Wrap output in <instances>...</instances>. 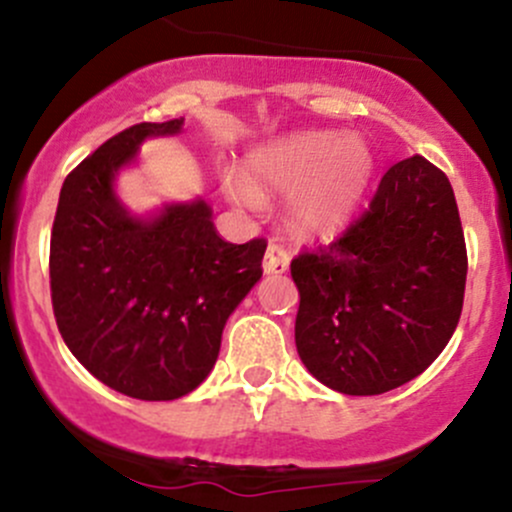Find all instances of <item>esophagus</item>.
I'll return each instance as SVG.
<instances>
[{"mask_svg":"<svg viewBox=\"0 0 512 512\" xmlns=\"http://www.w3.org/2000/svg\"><path fill=\"white\" fill-rule=\"evenodd\" d=\"M267 275H282L289 270V252L277 242H270L265 252V262H262Z\"/></svg>","mask_w":512,"mask_h":512,"instance_id":"34e87169","label":"esophagus"}]
</instances>
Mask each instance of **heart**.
<instances>
[{"label": "heart", "instance_id": "obj_1", "mask_svg": "<svg viewBox=\"0 0 512 512\" xmlns=\"http://www.w3.org/2000/svg\"><path fill=\"white\" fill-rule=\"evenodd\" d=\"M374 158L359 138L339 133H299L252 160L250 173L257 188L245 180L230 185L232 198L247 208L262 203L260 190L289 193V218L304 232H332L359 208L369 185Z\"/></svg>", "mask_w": 512, "mask_h": 512}]
</instances>
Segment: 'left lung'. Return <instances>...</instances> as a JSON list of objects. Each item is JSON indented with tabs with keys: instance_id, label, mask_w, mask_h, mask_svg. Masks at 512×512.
Instances as JSON below:
<instances>
[{
	"instance_id": "left-lung-1",
	"label": "left lung",
	"mask_w": 512,
	"mask_h": 512,
	"mask_svg": "<svg viewBox=\"0 0 512 512\" xmlns=\"http://www.w3.org/2000/svg\"><path fill=\"white\" fill-rule=\"evenodd\" d=\"M289 270L309 374L349 396L416 379L456 332L466 292V237L446 173L423 156L399 160L369 208Z\"/></svg>"
}]
</instances>
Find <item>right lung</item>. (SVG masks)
Returning a JSON list of instances; mask_svg holds the SVG:
<instances>
[{
    "label": "right lung",
    "instance_id": "obj_1",
    "mask_svg": "<svg viewBox=\"0 0 512 512\" xmlns=\"http://www.w3.org/2000/svg\"><path fill=\"white\" fill-rule=\"evenodd\" d=\"M180 128L183 118L136 123L108 138L66 175L51 227V307L66 347L98 381L141 401H173L203 384L267 250L262 237L225 242L205 200L153 218L123 208L118 170L146 138Z\"/></svg>",
    "mask_w": 512,
    "mask_h": 512
}]
</instances>
